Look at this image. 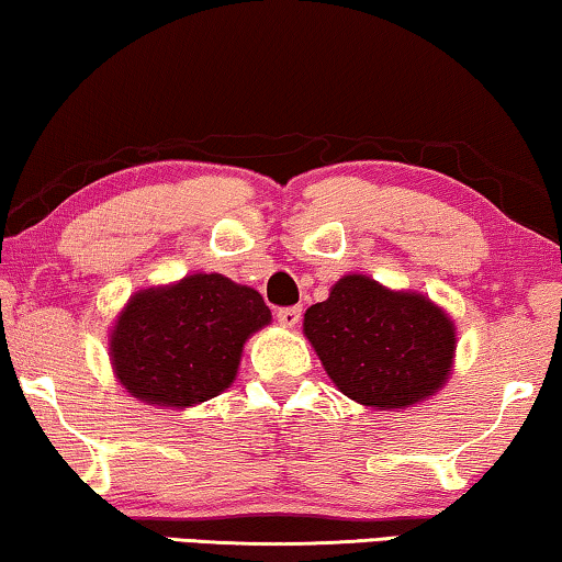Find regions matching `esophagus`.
I'll return each instance as SVG.
<instances>
[{
    "label": "esophagus",
    "mask_w": 562,
    "mask_h": 562,
    "mask_svg": "<svg viewBox=\"0 0 562 562\" xmlns=\"http://www.w3.org/2000/svg\"><path fill=\"white\" fill-rule=\"evenodd\" d=\"M276 319H279L281 327L294 329L299 325V319H302V310H299V306H286V310L276 312Z\"/></svg>",
    "instance_id": "1"
}]
</instances>
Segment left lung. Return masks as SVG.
I'll list each match as a JSON object with an SVG mask.
<instances>
[{
    "mask_svg": "<svg viewBox=\"0 0 562 562\" xmlns=\"http://www.w3.org/2000/svg\"><path fill=\"white\" fill-rule=\"evenodd\" d=\"M304 337L337 389L375 412L432 398L452 373L456 322L409 289L348 273L304 314Z\"/></svg>",
    "mask_w": 562,
    "mask_h": 562,
    "instance_id": "8db88e82",
    "label": "left lung"
}]
</instances>
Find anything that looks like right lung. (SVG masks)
<instances>
[{
	"instance_id": "obj_1",
	"label": "right lung",
	"mask_w": 562,
	"mask_h": 562,
	"mask_svg": "<svg viewBox=\"0 0 562 562\" xmlns=\"http://www.w3.org/2000/svg\"><path fill=\"white\" fill-rule=\"evenodd\" d=\"M271 325L256 289L222 273H189L135 291L110 329V363L137 402L189 409L233 386L243 348Z\"/></svg>"
}]
</instances>
